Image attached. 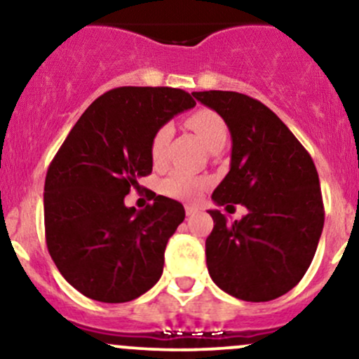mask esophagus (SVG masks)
Segmentation results:
<instances>
[{
	"mask_svg": "<svg viewBox=\"0 0 359 359\" xmlns=\"http://www.w3.org/2000/svg\"><path fill=\"white\" fill-rule=\"evenodd\" d=\"M196 212H199V208H196V205H191V204L185 205V214H187V216H194Z\"/></svg>",
	"mask_w": 359,
	"mask_h": 359,
	"instance_id": "34e87169",
	"label": "esophagus"
}]
</instances>
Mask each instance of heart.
I'll use <instances>...</instances> for the list:
<instances>
[{
    "instance_id": "obj_1",
    "label": "heart",
    "mask_w": 359,
    "mask_h": 359,
    "mask_svg": "<svg viewBox=\"0 0 359 359\" xmlns=\"http://www.w3.org/2000/svg\"><path fill=\"white\" fill-rule=\"evenodd\" d=\"M187 125L196 131V135L208 150H212L217 145H224L226 138H228V126H226L224 119L211 109L196 111V113L189 116ZM172 133H174V128L168 125V123L162 125L155 131L150 145V155L155 163L163 158L165 147ZM204 184V180L199 179V177L185 174V172H174L162 182V191L172 197L191 199V197H196L201 192Z\"/></svg>"
}]
</instances>
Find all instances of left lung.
Instances as JSON below:
<instances>
[{"instance_id":"left-lung-1","label":"left lung","mask_w":359,"mask_h":359,"mask_svg":"<svg viewBox=\"0 0 359 359\" xmlns=\"http://www.w3.org/2000/svg\"><path fill=\"white\" fill-rule=\"evenodd\" d=\"M192 96L216 111L231 133V165L212 201L248 209L233 224L217 209L208 211L214 219L205 240L209 275L221 290L246 302L277 299L306 275L323 233L314 162L263 102L233 90Z\"/></svg>"}]
</instances>
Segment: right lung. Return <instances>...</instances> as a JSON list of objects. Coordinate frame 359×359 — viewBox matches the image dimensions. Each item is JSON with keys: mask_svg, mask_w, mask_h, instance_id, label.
<instances>
[{"mask_svg": "<svg viewBox=\"0 0 359 359\" xmlns=\"http://www.w3.org/2000/svg\"><path fill=\"white\" fill-rule=\"evenodd\" d=\"M196 106L174 88H116L82 113L45 177L48 253L71 285L106 304L140 297L158 282L168 238L184 205L155 196L137 211L125 196L151 174V138L175 114Z\"/></svg>", "mask_w": 359, "mask_h": 359, "instance_id": "right-lung-1", "label": "right lung"}]
</instances>
